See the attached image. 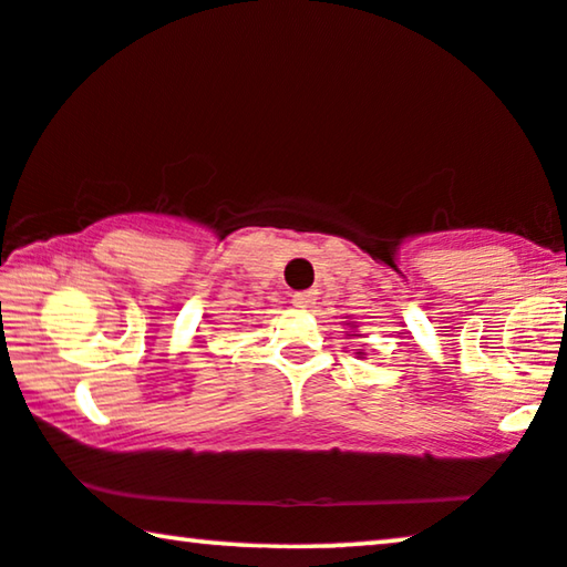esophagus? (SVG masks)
I'll list each match as a JSON object with an SVG mask.
<instances>
[{"label": "esophagus", "mask_w": 567, "mask_h": 567, "mask_svg": "<svg viewBox=\"0 0 567 567\" xmlns=\"http://www.w3.org/2000/svg\"><path fill=\"white\" fill-rule=\"evenodd\" d=\"M292 306L300 308V310H310L312 306H316V292H312V290L295 292L292 295Z\"/></svg>", "instance_id": "34e87169"}]
</instances>
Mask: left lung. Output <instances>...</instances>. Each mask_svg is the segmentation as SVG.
<instances>
[{"label":"left lung","mask_w":567,"mask_h":567,"mask_svg":"<svg viewBox=\"0 0 567 567\" xmlns=\"http://www.w3.org/2000/svg\"><path fill=\"white\" fill-rule=\"evenodd\" d=\"M346 328H349V331H346V336H359V333H357L359 326L353 323V320H351V323H346ZM359 359H361V351H359Z\"/></svg>","instance_id":"8db88e82"}]
</instances>
